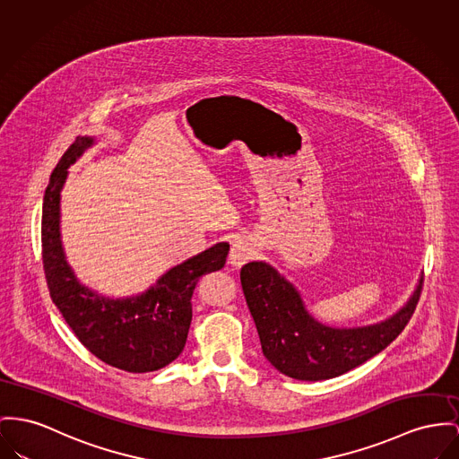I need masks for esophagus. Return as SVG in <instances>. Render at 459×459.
Here are the masks:
<instances>
[{
  "instance_id": "34e87169",
  "label": "esophagus",
  "mask_w": 459,
  "mask_h": 459,
  "mask_svg": "<svg viewBox=\"0 0 459 459\" xmlns=\"http://www.w3.org/2000/svg\"><path fill=\"white\" fill-rule=\"evenodd\" d=\"M255 247L250 244L247 238H235L231 244V252H230V263L233 266H242L247 261L254 259L255 255Z\"/></svg>"
}]
</instances>
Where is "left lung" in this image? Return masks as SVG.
Returning <instances> with one entry per match:
<instances>
[{
  "label": "left lung",
  "instance_id": "left-lung-1",
  "mask_svg": "<svg viewBox=\"0 0 459 459\" xmlns=\"http://www.w3.org/2000/svg\"><path fill=\"white\" fill-rule=\"evenodd\" d=\"M240 281L264 357L301 381L336 377L383 351L409 324L423 289L420 280L409 303L381 324L334 329L311 318L298 290L266 263L245 264Z\"/></svg>",
  "mask_w": 459,
  "mask_h": 459
}]
</instances>
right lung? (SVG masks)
Masks as SVG:
<instances>
[{
    "label": "right lung",
    "instance_id": "obj_1",
    "mask_svg": "<svg viewBox=\"0 0 459 459\" xmlns=\"http://www.w3.org/2000/svg\"><path fill=\"white\" fill-rule=\"evenodd\" d=\"M92 143L91 137H76L45 189L41 257L47 285L64 320L92 355L126 372H152L181 355L193 316L195 285L200 276L224 266L230 245H214L184 261L137 298L104 299L80 285L62 252L59 196L67 167Z\"/></svg>",
    "mask_w": 459,
    "mask_h": 459
}]
</instances>
